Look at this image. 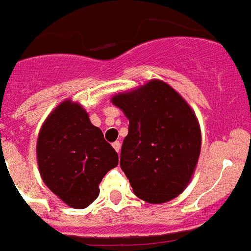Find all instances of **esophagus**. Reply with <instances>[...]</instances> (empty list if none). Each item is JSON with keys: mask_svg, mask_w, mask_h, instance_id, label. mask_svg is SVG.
I'll list each match as a JSON object with an SVG mask.
<instances>
[{"mask_svg": "<svg viewBox=\"0 0 251 251\" xmlns=\"http://www.w3.org/2000/svg\"><path fill=\"white\" fill-rule=\"evenodd\" d=\"M113 147H114L115 151L119 153V151H121V142H119V141H115V142L113 143Z\"/></svg>", "mask_w": 251, "mask_h": 251, "instance_id": "esophagus-1", "label": "esophagus"}]
</instances>
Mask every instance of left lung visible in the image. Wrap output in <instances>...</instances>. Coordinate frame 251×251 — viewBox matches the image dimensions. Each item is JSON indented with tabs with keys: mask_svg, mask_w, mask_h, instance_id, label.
I'll list each match as a JSON object with an SVG mask.
<instances>
[{
	"mask_svg": "<svg viewBox=\"0 0 251 251\" xmlns=\"http://www.w3.org/2000/svg\"><path fill=\"white\" fill-rule=\"evenodd\" d=\"M129 119L121 168L145 202H168L189 183L201 152V129L187 101L168 83L152 80L111 99Z\"/></svg>",
	"mask_w": 251,
	"mask_h": 251,
	"instance_id": "left-lung-1",
	"label": "left lung"
}]
</instances>
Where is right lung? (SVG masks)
Returning <instances> with one entry per match:
<instances>
[{
  "instance_id": "1",
  "label": "right lung",
  "mask_w": 251,
  "mask_h": 251,
  "mask_svg": "<svg viewBox=\"0 0 251 251\" xmlns=\"http://www.w3.org/2000/svg\"><path fill=\"white\" fill-rule=\"evenodd\" d=\"M38 166L47 187L74 208H86L99 196L104 175L118 153L91 124L86 110L66 100L43 124L36 145Z\"/></svg>"
}]
</instances>
